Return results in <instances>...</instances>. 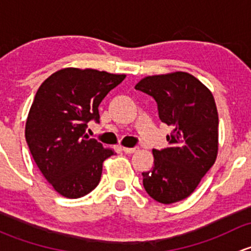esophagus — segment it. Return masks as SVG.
Wrapping results in <instances>:
<instances>
[{"instance_id": "1", "label": "esophagus", "mask_w": 251, "mask_h": 251, "mask_svg": "<svg viewBox=\"0 0 251 251\" xmlns=\"http://www.w3.org/2000/svg\"><path fill=\"white\" fill-rule=\"evenodd\" d=\"M138 148H127V147H123V151H125L126 154H132L135 151H137Z\"/></svg>"}]
</instances>
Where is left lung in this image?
<instances>
[{
  "label": "left lung",
  "instance_id": "left-lung-1",
  "mask_svg": "<svg viewBox=\"0 0 251 251\" xmlns=\"http://www.w3.org/2000/svg\"><path fill=\"white\" fill-rule=\"evenodd\" d=\"M136 90L151 96L159 118L173 128L169 147L153 149L154 168L143 173L147 193L161 204L186 199L201 183L219 151V114L211 91L184 72L151 75Z\"/></svg>",
  "mask_w": 251,
  "mask_h": 251
}]
</instances>
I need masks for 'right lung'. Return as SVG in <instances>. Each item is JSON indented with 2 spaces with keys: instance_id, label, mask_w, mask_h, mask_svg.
<instances>
[{
  "instance_id": "right-lung-1",
  "label": "right lung",
  "mask_w": 251,
  "mask_h": 251,
  "mask_svg": "<svg viewBox=\"0 0 251 251\" xmlns=\"http://www.w3.org/2000/svg\"><path fill=\"white\" fill-rule=\"evenodd\" d=\"M125 74L64 68L37 90L25 124V140L45 178L69 199L98 186L103 161L115 154L85 132L90 120L100 121L98 107Z\"/></svg>"
}]
</instances>
